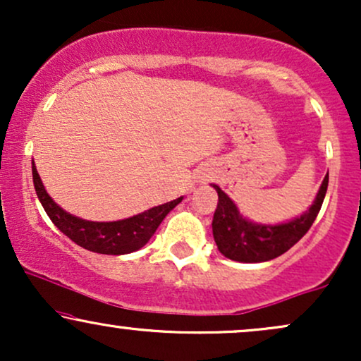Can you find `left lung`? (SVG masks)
I'll return each instance as SVG.
<instances>
[{"label": "left lung", "mask_w": 361, "mask_h": 361, "mask_svg": "<svg viewBox=\"0 0 361 361\" xmlns=\"http://www.w3.org/2000/svg\"><path fill=\"white\" fill-rule=\"evenodd\" d=\"M329 175L324 176L312 205L299 217L281 224L252 222L239 212L233 198L224 193L221 186L212 185L219 195L217 209L214 212L212 233L217 250L226 258L239 263H263L279 258L295 243L304 238L316 221L324 202Z\"/></svg>", "instance_id": "obj_1"}]
</instances>
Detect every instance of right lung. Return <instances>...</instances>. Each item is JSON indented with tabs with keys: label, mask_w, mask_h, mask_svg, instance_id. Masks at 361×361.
<instances>
[{
	"label": "right lung",
	"mask_w": 361,
	"mask_h": 361,
	"mask_svg": "<svg viewBox=\"0 0 361 361\" xmlns=\"http://www.w3.org/2000/svg\"><path fill=\"white\" fill-rule=\"evenodd\" d=\"M32 175H34L37 197H39L40 204L47 212L49 219L54 222V226L62 234L68 235L71 241L76 243L78 246L93 252H100V255H128V252H134L146 246L159 227V224L163 222V219L183 200V197H180L176 200L168 202V204L152 207V209L134 215V217L122 219V221H85V219L66 212L62 207L52 200L42 180H40L39 173H37L35 163L32 164Z\"/></svg>",
	"instance_id": "add662e5"
}]
</instances>
